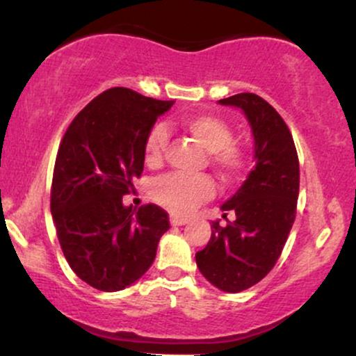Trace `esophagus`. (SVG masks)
I'll list each match as a JSON object with an SVG mask.
<instances>
[{
  "label": "esophagus",
  "mask_w": 356,
  "mask_h": 356,
  "mask_svg": "<svg viewBox=\"0 0 356 356\" xmlns=\"http://www.w3.org/2000/svg\"><path fill=\"white\" fill-rule=\"evenodd\" d=\"M189 220H187L186 218H179V216H170V224L172 226H184V224H187Z\"/></svg>",
  "instance_id": "esophagus-1"
}]
</instances>
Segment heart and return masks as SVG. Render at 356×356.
Instances as JSON below:
<instances>
[{
  "mask_svg": "<svg viewBox=\"0 0 356 356\" xmlns=\"http://www.w3.org/2000/svg\"><path fill=\"white\" fill-rule=\"evenodd\" d=\"M181 129L211 154V162L224 177H232L243 165V154L232 145L231 127L216 115H191L181 120ZM167 132L162 125H155L144 144V157L149 165H159L164 161ZM214 184L209 177H187L170 174L157 179L152 187L155 202L172 214H187L197 204L212 197Z\"/></svg>",
  "mask_w": 356,
  "mask_h": 356,
  "instance_id": "heart-1",
  "label": "heart"
}]
</instances>
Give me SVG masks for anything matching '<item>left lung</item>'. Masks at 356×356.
I'll return each instance as SVG.
<instances>
[{"instance_id": "obj_1", "label": "left lung", "mask_w": 356, "mask_h": 356, "mask_svg": "<svg viewBox=\"0 0 356 356\" xmlns=\"http://www.w3.org/2000/svg\"><path fill=\"white\" fill-rule=\"evenodd\" d=\"M246 117L254 140V169L220 206L226 227L212 222L207 246L195 252L199 271L212 286L239 293L259 283L283 251L296 216L300 164L291 132L266 100L238 93L219 100ZM232 211L235 219L225 218Z\"/></svg>"}]
</instances>
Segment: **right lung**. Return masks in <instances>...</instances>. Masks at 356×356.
Segmentation results:
<instances>
[{"label":"right lung","mask_w":356,"mask_h":356,"mask_svg":"<svg viewBox=\"0 0 356 356\" xmlns=\"http://www.w3.org/2000/svg\"><path fill=\"white\" fill-rule=\"evenodd\" d=\"M174 102L110 88L73 118L56 154L51 218L61 251L81 281L120 291L152 266L169 216L154 204L124 206L144 170V144Z\"/></svg>","instance_id":"obj_1"}]
</instances>
